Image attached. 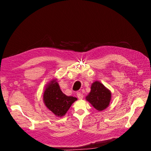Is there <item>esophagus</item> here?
<instances>
[{"instance_id": "34e87169", "label": "esophagus", "mask_w": 151, "mask_h": 151, "mask_svg": "<svg viewBox=\"0 0 151 151\" xmlns=\"http://www.w3.org/2000/svg\"><path fill=\"white\" fill-rule=\"evenodd\" d=\"M77 96L79 99H83V93H81V92H78L77 93Z\"/></svg>"}]
</instances>
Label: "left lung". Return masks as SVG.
Masks as SVG:
<instances>
[{"mask_svg": "<svg viewBox=\"0 0 151 151\" xmlns=\"http://www.w3.org/2000/svg\"><path fill=\"white\" fill-rule=\"evenodd\" d=\"M91 89L86 99L97 110L102 111L106 108L111 100L110 91L98 81L94 82L92 84Z\"/></svg>", "mask_w": 151, "mask_h": 151, "instance_id": "1", "label": "left lung"}]
</instances>
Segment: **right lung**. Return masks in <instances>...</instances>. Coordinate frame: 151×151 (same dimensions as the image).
<instances>
[{"mask_svg": "<svg viewBox=\"0 0 151 151\" xmlns=\"http://www.w3.org/2000/svg\"><path fill=\"white\" fill-rule=\"evenodd\" d=\"M43 100L50 111L58 116H62L67 113L77 98L65 95L62 92L57 82L53 81L45 90Z\"/></svg>", "mask_w": 151, "mask_h": 151, "instance_id": "obj_1", "label": "right lung"}]
</instances>
